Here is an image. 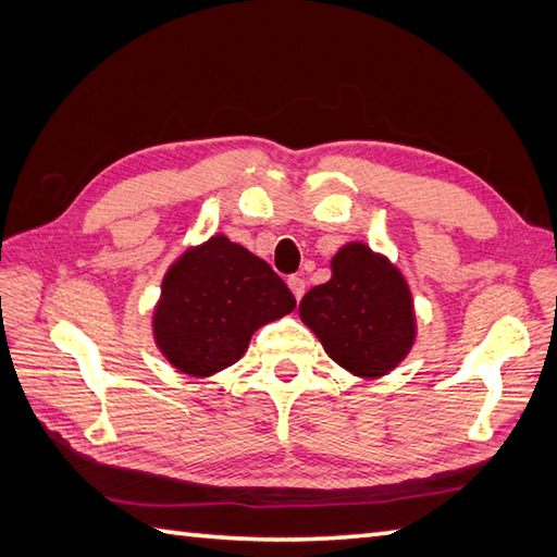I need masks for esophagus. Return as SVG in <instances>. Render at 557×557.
Listing matches in <instances>:
<instances>
[{
    "label": "esophagus",
    "mask_w": 557,
    "mask_h": 557,
    "mask_svg": "<svg viewBox=\"0 0 557 557\" xmlns=\"http://www.w3.org/2000/svg\"><path fill=\"white\" fill-rule=\"evenodd\" d=\"M287 285H289L294 297H297V301H299V299L304 297V292H306V282H304L301 277H297V275H292V277L287 280Z\"/></svg>",
    "instance_id": "1"
}]
</instances>
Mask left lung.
<instances>
[{"instance_id": "8db88e82", "label": "left lung", "mask_w": 557, "mask_h": 557, "mask_svg": "<svg viewBox=\"0 0 557 557\" xmlns=\"http://www.w3.org/2000/svg\"><path fill=\"white\" fill-rule=\"evenodd\" d=\"M330 268L333 277L301 299V321L342 369L361 377L389 373L417 337L405 275L361 242L342 246Z\"/></svg>"}]
</instances>
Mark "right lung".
<instances>
[{
  "label": "right lung",
  "mask_w": 557,
  "mask_h": 557,
  "mask_svg": "<svg viewBox=\"0 0 557 557\" xmlns=\"http://www.w3.org/2000/svg\"><path fill=\"white\" fill-rule=\"evenodd\" d=\"M294 306V294L265 260L215 234L170 265L152 335L176 371L208 377L239 361L256 330Z\"/></svg>",
  "instance_id": "obj_1"
}]
</instances>
